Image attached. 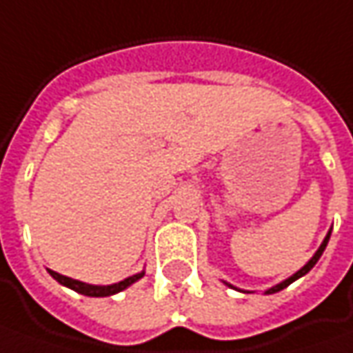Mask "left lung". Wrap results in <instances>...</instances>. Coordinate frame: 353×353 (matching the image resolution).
I'll use <instances>...</instances> for the list:
<instances>
[{
  "label": "left lung",
  "mask_w": 353,
  "mask_h": 353,
  "mask_svg": "<svg viewBox=\"0 0 353 353\" xmlns=\"http://www.w3.org/2000/svg\"><path fill=\"white\" fill-rule=\"evenodd\" d=\"M330 232H332V228H330V230H328V234L324 236V240H322V244H321V246H319V250H316V252L312 254V258H310V260L307 261V263H305V265H303V268H301L299 272H295V274L291 275V277H287V279H283V281H279L277 285L270 287V289H265V291H263V295H272V293H277V291H281V289H285L287 285H291L293 281H297L299 277H303V275L309 274L310 270L314 268V263H316V261L321 260L322 252H324V248H326V244H328V240H330ZM223 283H225V285L230 287V289H236V287L230 285V283H226V281H223ZM236 291H242V293H254V291H244V289H236Z\"/></svg>",
  "instance_id": "8db88e82"
}]
</instances>
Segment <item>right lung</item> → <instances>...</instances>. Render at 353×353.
Segmentation results:
<instances>
[{"label": "right lung", "instance_id": "add662e5", "mask_svg": "<svg viewBox=\"0 0 353 353\" xmlns=\"http://www.w3.org/2000/svg\"><path fill=\"white\" fill-rule=\"evenodd\" d=\"M48 274L52 275L60 285L68 287V289L76 291L79 295H85V297H111V295H117V293L125 291L132 283H137L140 277H144V272H140V274L130 275V277L119 281V283H113V285H90V283H83V281L72 279V277H66V275L56 274L52 270H48Z\"/></svg>", "mask_w": 353, "mask_h": 353}]
</instances>
